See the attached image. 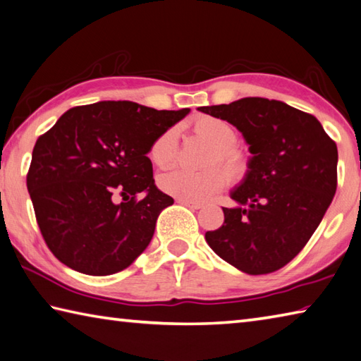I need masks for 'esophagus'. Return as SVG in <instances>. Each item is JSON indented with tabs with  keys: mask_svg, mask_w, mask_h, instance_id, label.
<instances>
[{
	"mask_svg": "<svg viewBox=\"0 0 361 361\" xmlns=\"http://www.w3.org/2000/svg\"><path fill=\"white\" fill-rule=\"evenodd\" d=\"M176 202L181 203V205L188 207V208H191V209L202 208V205H200V203H197V202H191V200H185V199H176Z\"/></svg>",
	"mask_w": 361,
	"mask_h": 361,
	"instance_id": "obj_1",
	"label": "esophagus"
}]
</instances>
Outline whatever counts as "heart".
<instances>
[{
  "instance_id": "obj_1",
  "label": "heart",
  "mask_w": 361,
  "mask_h": 361,
  "mask_svg": "<svg viewBox=\"0 0 361 361\" xmlns=\"http://www.w3.org/2000/svg\"><path fill=\"white\" fill-rule=\"evenodd\" d=\"M194 130L200 139L214 148L209 154L207 166L219 164L226 169L232 180L243 178L247 172L249 161L240 149L233 148L237 143V130L231 123L214 116L195 118ZM178 128H170L153 142L149 148V159L158 167H169L178 158ZM159 188L164 192L176 199L191 202H205L219 191L226 183V175L219 169H208L203 172H192L183 167L170 169L159 176Z\"/></svg>"
}]
</instances>
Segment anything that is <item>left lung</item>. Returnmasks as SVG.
Instances as JSON below:
<instances>
[{
    "mask_svg": "<svg viewBox=\"0 0 361 361\" xmlns=\"http://www.w3.org/2000/svg\"><path fill=\"white\" fill-rule=\"evenodd\" d=\"M233 124L249 145V167L222 208L224 224L207 232L209 247L247 274L283 268L316 232L338 185V148L319 123L286 102L243 97L199 107Z\"/></svg>",
    "mask_w": 361,
    "mask_h": 361,
    "instance_id": "1",
    "label": "left lung"
}]
</instances>
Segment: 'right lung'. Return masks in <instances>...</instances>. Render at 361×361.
Here are the masks:
<instances>
[{
  "label": "right lung",
  "instance_id": "add662e5",
  "mask_svg": "<svg viewBox=\"0 0 361 361\" xmlns=\"http://www.w3.org/2000/svg\"><path fill=\"white\" fill-rule=\"evenodd\" d=\"M188 114L101 101L69 109L39 137L26 186L58 260L78 273L107 276L145 251L159 213L173 203L154 185L147 154ZM137 193L144 194L140 201ZM116 195L125 202L116 204Z\"/></svg>",
  "mask_w": 361,
  "mask_h": 361
}]
</instances>
